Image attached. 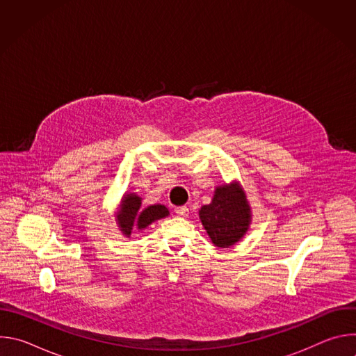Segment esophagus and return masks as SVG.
<instances>
[{
	"label": "esophagus",
	"instance_id": "34e87169",
	"mask_svg": "<svg viewBox=\"0 0 356 356\" xmlns=\"http://www.w3.org/2000/svg\"><path fill=\"white\" fill-rule=\"evenodd\" d=\"M175 213H176L179 217H187V216H188V209H187L186 206L176 207V209H175Z\"/></svg>",
	"mask_w": 356,
	"mask_h": 356
}]
</instances>
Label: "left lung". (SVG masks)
Wrapping results in <instances>:
<instances>
[{
    "label": "left lung",
    "instance_id": "left-lung-1",
    "mask_svg": "<svg viewBox=\"0 0 356 356\" xmlns=\"http://www.w3.org/2000/svg\"><path fill=\"white\" fill-rule=\"evenodd\" d=\"M200 220L214 245L229 248L248 231L250 214L239 187L222 186L216 190L211 204L202 206Z\"/></svg>",
    "mask_w": 356,
    "mask_h": 356
}]
</instances>
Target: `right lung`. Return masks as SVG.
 Here are the masks:
<instances>
[{"label":"right lung","mask_w":356,"mask_h":356,"mask_svg":"<svg viewBox=\"0 0 356 356\" xmlns=\"http://www.w3.org/2000/svg\"><path fill=\"white\" fill-rule=\"evenodd\" d=\"M168 214V209L161 204L149 206L147 209L140 211V198L136 194H127L124 197L121 210L117 214V220L121 227V231H124V234L129 236L135 225L139 229H142L147 227L150 222L161 220Z\"/></svg>","instance_id":"1"}]
</instances>
